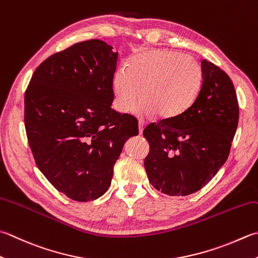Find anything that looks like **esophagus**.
Instances as JSON below:
<instances>
[{
    "mask_svg": "<svg viewBox=\"0 0 258 258\" xmlns=\"http://www.w3.org/2000/svg\"><path fill=\"white\" fill-rule=\"evenodd\" d=\"M144 127H145V122H144V120H142V119H140L139 120V133L140 134L143 133Z\"/></svg>",
    "mask_w": 258,
    "mask_h": 258,
    "instance_id": "obj_1",
    "label": "esophagus"
}]
</instances>
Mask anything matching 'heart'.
I'll list each match as a JSON object with an SVG mask.
<instances>
[{
	"label": "heart",
	"instance_id": "heart-1",
	"mask_svg": "<svg viewBox=\"0 0 258 258\" xmlns=\"http://www.w3.org/2000/svg\"><path fill=\"white\" fill-rule=\"evenodd\" d=\"M201 82L200 64L189 55L168 50L143 52L115 73L114 107L130 112L141 94L143 99L135 105V114L155 112L159 117L172 118L192 104Z\"/></svg>",
	"mask_w": 258,
	"mask_h": 258
}]
</instances>
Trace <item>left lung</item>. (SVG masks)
Wrapping results in <instances>:
<instances>
[{"label":"left lung","mask_w":258,"mask_h":258,"mask_svg":"<svg viewBox=\"0 0 258 258\" xmlns=\"http://www.w3.org/2000/svg\"><path fill=\"white\" fill-rule=\"evenodd\" d=\"M198 95L183 113L149 124L144 160L149 181L168 196H188L209 182L228 159L238 125L234 84L224 70L204 59Z\"/></svg>","instance_id":"8db88e82"}]
</instances>
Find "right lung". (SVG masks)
<instances>
[{"instance_id": "1", "label": "right lung", "mask_w": 258, "mask_h": 258, "mask_svg": "<svg viewBox=\"0 0 258 258\" xmlns=\"http://www.w3.org/2000/svg\"><path fill=\"white\" fill-rule=\"evenodd\" d=\"M93 39L50 55L24 95V125L35 164L55 189L92 201L109 188L138 119L112 108L117 52Z\"/></svg>"}]
</instances>
